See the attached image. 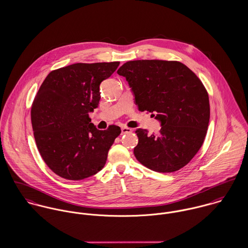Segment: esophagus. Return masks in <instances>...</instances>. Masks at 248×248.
<instances>
[{
	"label": "esophagus",
	"instance_id": "1",
	"mask_svg": "<svg viewBox=\"0 0 248 248\" xmlns=\"http://www.w3.org/2000/svg\"><path fill=\"white\" fill-rule=\"evenodd\" d=\"M131 132H132V129H130L128 127H125V126L121 127V133L122 134H128V133H131Z\"/></svg>",
	"mask_w": 248,
	"mask_h": 248
}]
</instances>
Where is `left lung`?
Wrapping results in <instances>:
<instances>
[{"instance_id":"8db88e82","label":"left lung","mask_w":248,"mask_h":248,"mask_svg":"<svg viewBox=\"0 0 248 248\" xmlns=\"http://www.w3.org/2000/svg\"><path fill=\"white\" fill-rule=\"evenodd\" d=\"M140 111L160 122L157 134L138 129L137 159L149 169L172 173L184 167L204 141L209 118L208 93L199 77L177 61L136 60L122 65Z\"/></svg>"}]
</instances>
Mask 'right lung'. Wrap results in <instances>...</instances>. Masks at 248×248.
<instances>
[{"instance_id": "right-lung-1", "label": "right lung", "mask_w": 248, "mask_h": 248, "mask_svg": "<svg viewBox=\"0 0 248 248\" xmlns=\"http://www.w3.org/2000/svg\"><path fill=\"white\" fill-rule=\"evenodd\" d=\"M119 64L76 63L49 72L42 83L31 108L33 135L44 161L59 177L80 180L104 167L121 130L96 129L89 113L98 107L101 82Z\"/></svg>"}]
</instances>
